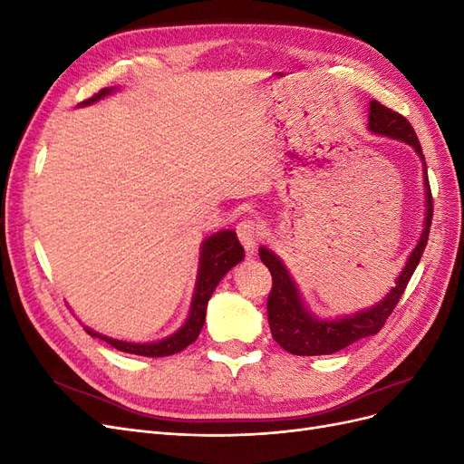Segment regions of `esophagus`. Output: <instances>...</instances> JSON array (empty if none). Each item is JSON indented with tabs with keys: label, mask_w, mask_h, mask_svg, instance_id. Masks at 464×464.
Listing matches in <instances>:
<instances>
[{
	"label": "esophagus",
	"mask_w": 464,
	"mask_h": 464,
	"mask_svg": "<svg viewBox=\"0 0 464 464\" xmlns=\"http://www.w3.org/2000/svg\"><path fill=\"white\" fill-rule=\"evenodd\" d=\"M236 234H237V237H240V242L246 247L247 254H254V249L257 247V244L263 237V228L259 222L247 218V220H242L240 224H237Z\"/></svg>",
	"instance_id": "obj_1"
}]
</instances>
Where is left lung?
Returning <instances> with one entry per match:
<instances>
[{"label": "left lung", "mask_w": 464, "mask_h": 464, "mask_svg": "<svg viewBox=\"0 0 464 464\" xmlns=\"http://www.w3.org/2000/svg\"><path fill=\"white\" fill-rule=\"evenodd\" d=\"M368 130L377 135H385L391 139H399V141L411 145L424 162L422 147H420L418 137L411 121L399 111L383 106L382 102L372 101L370 102V116H368ZM424 184H426V218H424V230L412 254L406 261L404 269L401 271L395 288H391L387 296L372 305L370 310L358 312L350 317L323 321L310 314V310L304 305L300 292L294 285L292 276L288 275L286 266L283 265L271 249L261 247L259 257L271 271L273 276V288L266 300V317H269V327L273 339L283 346L286 353L296 356H321V354H333L339 350L346 348L363 336H372L382 331L385 321L395 310L402 292L409 285L411 276L414 275L416 266L422 259V254L428 244V234L431 227L433 217V199L431 189L428 181V170L424 162Z\"/></svg>", "instance_id": "8db88e82"}]
</instances>
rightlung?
Masks as SVG:
<instances>
[{
	"instance_id": "add662e5",
	"label": "right lung",
	"mask_w": 464,
	"mask_h": 464,
	"mask_svg": "<svg viewBox=\"0 0 464 464\" xmlns=\"http://www.w3.org/2000/svg\"><path fill=\"white\" fill-rule=\"evenodd\" d=\"M111 91L114 89H102L101 92L89 98V101H85L81 106H89L96 101H101V98H104ZM242 259H244V247L240 242H237V236L234 230H222V232L208 236L201 246L198 285H195L189 317L186 319L184 325H181V329H178L174 334L166 336V339H162L159 343H147V344L125 343V341L110 339V336H104L89 327H85V331L91 336H96V339H101V341L108 343L110 346H114L118 350H121V353H128V354L162 358V356L181 353V350L188 348L199 336V333L203 329V323H205V312H207L208 298H210V294L215 292V288L218 286L220 278Z\"/></svg>"
}]
</instances>
